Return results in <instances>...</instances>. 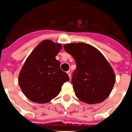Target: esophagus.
Wrapping results in <instances>:
<instances>
[{
    "label": "esophagus",
    "instance_id": "34e87169",
    "mask_svg": "<svg viewBox=\"0 0 132 132\" xmlns=\"http://www.w3.org/2000/svg\"><path fill=\"white\" fill-rule=\"evenodd\" d=\"M67 75H68V76H69L70 79H71V72H70V71H67Z\"/></svg>",
    "mask_w": 132,
    "mask_h": 132
}]
</instances>
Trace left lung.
Returning a JSON list of instances; mask_svg holds the SVG:
<instances>
[{"label":"left lung","instance_id":"8db88e82","mask_svg":"<svg viewBox=\"0 0 132 132\" xmlns=\"http://www.w3.org/2000/svg\"><path fill=\"white\" fill-rule=\"evenodd\" d=\"M64 48L77 65L72 79L76 96L88 104L105 101L114 86L115 75L104 55L85 43L67 44Z\"/></svg>","mask_w":132,"mask_h":132}]
</instances>
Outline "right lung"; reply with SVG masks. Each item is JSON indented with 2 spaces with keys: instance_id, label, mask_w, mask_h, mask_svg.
<instances>
[{
  "instance_id": "add662e5",
  "label": "right lung",
  "mask_w": 132,
  "mask_h": 132,
  "mask_svg": "<svg viewBox=\"0 0 132 132\" xmlns=\"http://www.w3.org/2000/svg\"><path fill=\"white\" fill-rule=\"evenodd\" d=\"M62 45L51 40L41 41L28 56L20 70L18 83L31 101L46 103L60 94L63 84L70 81L60 69L55 56Z\"/></svg>"
}]
</instances>
